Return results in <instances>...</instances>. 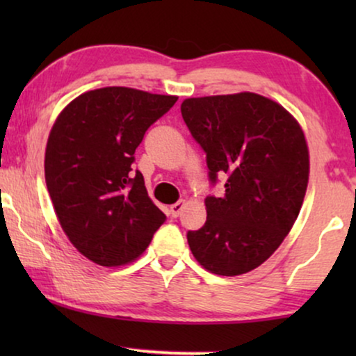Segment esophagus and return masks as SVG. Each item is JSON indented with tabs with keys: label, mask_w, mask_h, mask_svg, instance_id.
<instances>
[{
	"label": "esophagus",
	"mask_w": 356,
	"mask_h": 356,
	"mask_svg": "<svg viewBox=\"0 0 356 356\" xmlns=\"http://www.w3.org/2000/svg\"><path fill=\"white\" fill-rule=\"evenodd\" d=\"M184 207H186V201L175 202V204H172V206H170V213H172V217H178Z\"/></svg>",
	"instance_id": "34e87169"
}]
</instances>
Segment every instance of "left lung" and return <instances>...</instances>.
<instances>
[{
    "label": "left lung",
    "mask_w": 356,
    "mask_h": 356,
    "mask_svg": "<svg viewBox=\"0 0 356 356\" xmlns=\"http://www.w3.org/2000/svg\"><path fill=\"white\" fill-rule=\"evenodd\" d=\"M181 115L207 154L209 178L227 177L222 197H206L207 220L188 232L193 256L217 275L246 274L269 259L298 217L309 150L296 118L254 92L191 97Z\"/></svg>",
    "instance_id": "1"
}]
</instances>
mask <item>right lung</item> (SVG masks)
Segmentation results:
<instances>
[{"mask_svg": "<svg viewBox=\"0 0 356 356\" xmlns=\"http://www.w3.org/2000/svg\"><path fill=\"white\" fill-rule=\"evenodd\" d=\"M177 100L104 87L76 97L53 123L45 149L48 194L67 240L95 264L136 261L165 222L131 163L149 126Z\"/></svg>", "mask_w": 356, "mask_h": 356, "instance_id": "1", "label": "right lung"}]
</instances>
